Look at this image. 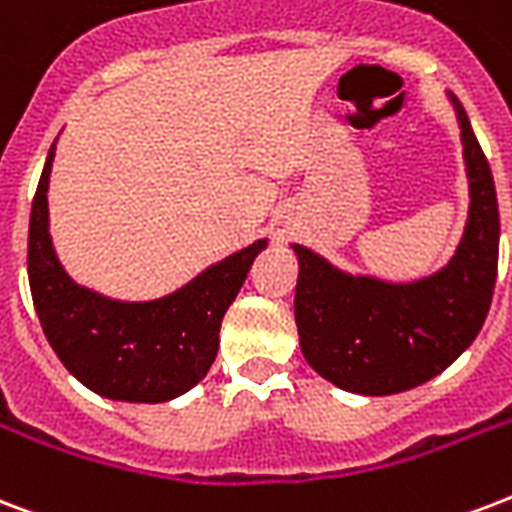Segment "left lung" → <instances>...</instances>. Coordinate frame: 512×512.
<instances>
[{
  "label": "left lung",
  "mask_w": 512,
  "mask_h": 512,
  "mask_svg": "<svg viewBox=\"0 0 512 512\" xmlns=\"http://www.w3.org/2000/svg\"><path fill=\"white\" fill-rule=\"evenodd\" d=\"M470 177V217L443 271L413 284L349 276L295 247L300 349L319 376L357 395H395L451 365L486 322L499 257L494 177L467 112L451 96Z\"/></svg>",
  "instance_id": "left-lung-1"
}]
</instances>
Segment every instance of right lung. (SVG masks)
Returning <instances> with one entry per match:
<instances>
[{"mask_svg": "<svg viewBox=\"0 0 512 512\" xmlns=\"http://www.w3.org/2000/svg\"><path fill=\"white\" fill-rule=\"evenodd\" d=\"M53 155L56 144L39 177L29 220L31 298L50 346L80 384L109 400L166 403L185 395L212 368L222 317L265 241L233 252L166 298L147 303L104 298L74 284L50 244Z\"/></svg>", "mask_w": 512, "mask_h": 512, "instance_id": "right-lung-1", "label": "right lung"}]
</instances>
